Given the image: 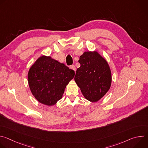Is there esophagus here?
Instances as JSON below:
<instances>
[{"mask_svg":"<svg viewBox=\"0 0 148 148\" xmlns=\"http://www.w3.org/2000/svg\"><path fill=\"white\" fill-rule=\"evenodd\" d=\"M71 70H74V71H75V70H76V68H75V66H74V65H73V66H70V67Z\"/></svg>","mask_w":148,"mask_h":148,"instance_id":"obj_1","label":"esophagus"}]
</instances>
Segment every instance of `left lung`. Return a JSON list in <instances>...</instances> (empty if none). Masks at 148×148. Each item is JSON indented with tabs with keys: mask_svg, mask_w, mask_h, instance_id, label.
<instances>
[{
	"mask_svg": "<svg viewBox=\"0 0 148 148\" xmlns=\"http://www.w3.org/2000/svg\"><path fill=\"white\" fill-rule=\"evenodd\" d=\"M81 66L74 80L86 99L96 102L110 89L112 74L107 61L97 51H85L79 57Z\"/></svg>",
	"mask_w": 148,
	"mask_h": 148,
	"instance_id": "obj_1",
	"label": "left lung"
}]
</instances>
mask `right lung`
Listing matches in <instances>:
<instances>
[{"label": "right lung", "mask_w": 148, "mask_h": 148, "mask_svg": "<svg viewBox=\"0 0 148 148\" xmlns=\"http://www.w3.org/2000/svg\"><path fill=\"white\" fill-rule=\"evenodd\" d=\"M75 72L63 63L45 55L39 57L27 74L30 90L41 103L53 106L61 99Z\"/></svg>", "instance_id": "obj_1"}]
</instances>
